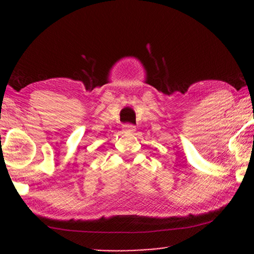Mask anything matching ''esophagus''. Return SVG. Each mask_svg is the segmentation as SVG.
Returning <instances> with one entry per match:
<instances>
[{
  "instance_id": "34e87169",
  "label": "esophagus",
  "mask_w": 254,
  "mask_h": 254,
  "mask_svg": "<svg viewBox=\"0 0 254 254\" xmlns=\"http://www.w3.org/2000/svg\"><path fill=\"white\" fill-rule=\"evenodd\" d=\"M123 130L125 131V132L132 133L133 131L136 130V127H135V125H132V124H124L123 125Z\"/></svg>"
}]
</instances>
